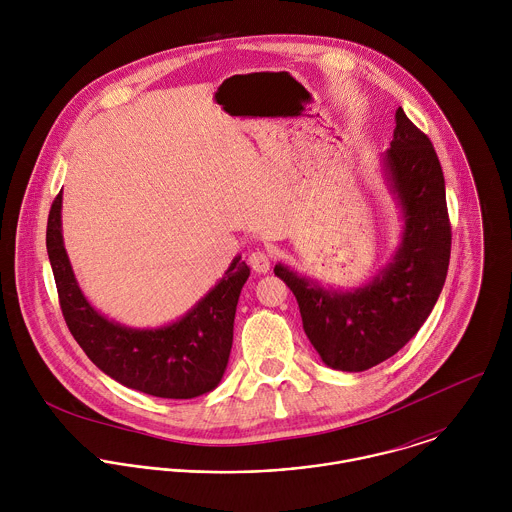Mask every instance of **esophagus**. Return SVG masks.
<instances>
[{"mask_svg":"<svg viewBox=\"0 0 512 512\" xmlns=\"http://www.w3.org/2000/svg\"><path fill=\"white\" fill-rule=\"evenodd\" d=\"M270 254L266 252V250H260V248H256L250 256H248V264L252 266V270L254 272H258V274H266L268 270H270Z\"/></svg>","mask_w":512,"mask_h":512,"instance_id":"1","label":"esophagus"}]
</instances>
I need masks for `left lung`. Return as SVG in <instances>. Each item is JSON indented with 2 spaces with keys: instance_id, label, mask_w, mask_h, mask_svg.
Returning a JSON list of instances; mask_svg holds the SVG:
<instances>
[{
  "instance_id": "8db88e82",
  "label": "left lung",
  "mask_w": 512,
  "mask_h": 512,
  "mask_svg": "<svg viewBox=\"0 0 512 512\" xmlns=\"http://www.w3.org/2000/svg\"><path fill=\"white\" fill-rule=\"evenodd\" d=\"M390 191L402 207V242L386 268L363 288L325 290L276 264L292 290L303 331L323 363L361 372L396 355L424 325L445 284L451 224L438 153L402 108L394 140L382 155Z\"/></svg>"
}]
</instances>
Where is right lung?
Listing matches in <instances>:
<instances>
[{
	"label": "right lung",
	"mask_w": 512,
	"mask_h": 512,
	"mask_svg": "<svg viewBox=\"0 0 512 512\" xmlns=\"http://www.w3.org/2000/svg\"><path fill=\"white\" fill-rule=\"evenodd\" d=\"M63 193L47 220V252L63 317L86 357L116 382L157 398L187 400L219 386L232 349L234 313L250 276L236 256L219 284L185 317L159 329H132L100 315L80 292L63 244Z\"/></svg>",
	"instance_id": "1"
}]
</instances>
